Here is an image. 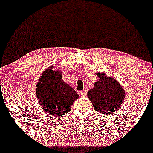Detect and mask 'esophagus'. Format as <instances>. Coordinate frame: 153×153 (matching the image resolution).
Segmentation results:
<instances>
[{
    "label": "esophagus",
    "instance_id": "obj_1",
    "mask_svg": "<svg viewBox=\"0 0 153 153\" xmlns=\"http://www.w3.org/2000/svg\"><path fill=\"white\" fill-rule=\"evenodd\" d=\"M79 94L80 96H85V95L87 94V90H81V91L79 92Z\"/></svg>",
    "mask_w": 153,
    "mask_h": 153
}]
</instances>
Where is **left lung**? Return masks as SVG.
Returning a JSON list of instances; mask_svg holds the SVG:
<instances>
[{
  "label": "left lung",
  "instance_id": "8db88e82",
  "mask_svg": "<svg viewBox=\"0 0 153 153\" xmlns=\"http://www.w3.org/2000/svg\"><path fill=\"white\" fill-rule=\"evenodd\" d=\"M99 80L94 84L93 89L88 90V96L96 111L110 115L116 112L125 98V90L113 77L98 72Z\"/></svg>",
  "mask_w": 153,
  "mask_h": 153
}]
</instances>
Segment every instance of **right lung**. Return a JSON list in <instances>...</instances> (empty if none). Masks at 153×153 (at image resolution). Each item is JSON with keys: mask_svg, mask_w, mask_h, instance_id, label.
I'll list each match as a JSON object with an SVG mask.
<instances>
[{"mask_svg": "<svg viewBox=\"0 0 153 153\" xmlns=\"http://www.w3.org/2000/svg\"><path fill=\"white\" fill-rule=\"evenodd\" d=\"M36 94L39 104L50 115L56 118L71 111L78 93L62 79L60 71L51 65L42 73L36 85Z\"/></svg>", "mask_w": 153, "mask_h": 153, "instance_id": "obj_1", "label": "right lung"}]
</instances>
